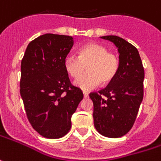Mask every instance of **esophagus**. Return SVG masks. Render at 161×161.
Instances as JSON below:
<instances>
[{"mask_svg": "<svg viewBox=\"0 0 161 161\" xmlns=\"http://www.w3.org/2000/svg\"><path fill=\"white\" fill-rule=\"evenodd\" d=\"M83 93H84V97L85 98L88 97V92H84Z\"/></svg>", "mask_w": 161, "mask_h": 161, "instance_id": "34e87169", "label": "esophagus"}]
</instances>
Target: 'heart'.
<instances>
[{"label":"heart","instance_id":"heart-1","mask_svg":"<svg viewBox=\"0 0 161 161\" xmlns=\"http://www.w3.org/2000/svg\"><path fill=\"white\" fill-rule=\"evenodd\" d=\"M86 66L87 72L80 77ZM64 68L72 78L80 76L75 81V86L87 91L101 83L107 86L114 80L119 69V58L102 44L88 43L79 49L77 57L67 56L64 59Z\"/></svg>","mask_w":161,"mask_h":161}]
</instances>
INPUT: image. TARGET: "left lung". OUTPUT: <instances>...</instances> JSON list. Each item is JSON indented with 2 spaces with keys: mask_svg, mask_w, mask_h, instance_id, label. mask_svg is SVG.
Here are the masks:
<instances>
[{
  "mask_svg": "<svg viewBox=\"0 0 161 161\" xmlns=\"http://www.w3.org/2000/svg\"><path fill=\"white\" fill-rule=\"evenodd\" d=\"M119 53V69L106 88L89 94L93 103V123L103 136L118 138L127 134L136 121L143 98L144 69L134 45L116 36H102Z\"/></svg>",
  "mask_w": 161,
  "mask_h": 161,
  "instance_id": "obj_1",
  "label": "left lung"
}]
</instances>
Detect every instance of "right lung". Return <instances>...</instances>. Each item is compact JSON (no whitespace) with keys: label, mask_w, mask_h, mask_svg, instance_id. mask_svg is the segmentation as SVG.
<instances>
[{"label":"right lung","mask_w":161,"mask_h":161,"mask_svg":"<svg viewBox=\"0 0 161 161\" xmlns=\"http://www.w3.org/2000/svg\"><path fill=\"white\" fill-rule=\"evenodd\" d=\"M74 44L72 36L45 34L27 45L21 61L20 95L33 128L57 139L71 128V117L84 94L72 86L64 59Z\"/></svg>","instance_id":"1"}]
</instances>
